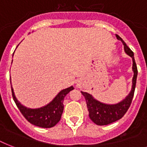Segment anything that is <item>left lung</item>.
Masks as SVG:
<instances>
[{
	"mask_svg": "<svg viewBox=\"0 0 147 147\" xmlns=\"http://www.w3.org/2000/svg\"><path fill=\"white\" fill-rule=\"evenodd\" d=\"M116 36L117 39L121 40L123 43V49H124V52L126 54L132 58V70L134 71V77L132 78V86H131L130 92L125 97V98H123V100L117 104H105V103L100 102L98 100L95 99L89 93L81 92L86 100L88 111L89 112L90 119L97 125H107V124L114 123L115 121L122 118V117L125 114L126 112L127 111L128 108L130 107V104L132 102L134 94L136 82H137V68L136 62H135L134 53L118 35H116Z\"/></svg>",
	"mask_w": 147,
	"mask_h": 147,
	"instance_id": "left-lung-1",
	"label": "left lung"
}]
</instances>
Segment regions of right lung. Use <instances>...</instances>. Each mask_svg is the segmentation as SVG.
<instances>
[{"label": "right lung", "mask_w": 147, "mask_h": 147, "mask_svg": "<svg viewBox=\"0 0 147 147\" xmlns=\"http://www.w3.org/2000/svg\"><path fill=\"white\" fill-rule=\"evenodd\" d=\"M73 89V86H70L67 88L61 90L56 94V96L47 105L38 108H30L22 105L17 100L15 96L13 89L11 87L13 100L16 103L17 107L19 108L20 111L21 112V114L30 123L36 127L42 128L53 127L55 124H57L61 119V116L64 110L63 100L65 97L70 91Z\"/></svg>", "instance_id": "add662e5"}]
</instances>
